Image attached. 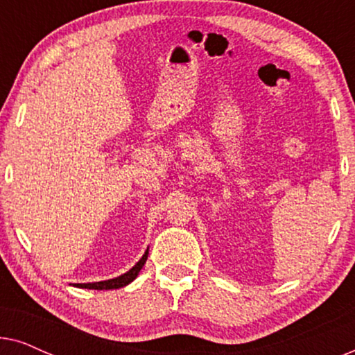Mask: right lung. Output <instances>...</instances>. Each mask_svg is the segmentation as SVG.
I'll return each instance as SVG.
<instances>
[{
    "mask_svg": "<svg viewBox=\"0 0 355 355\" xmlns=\"http://www.w3.org/2000/svg\"><path fill=\"white\" fill-rule=\"evenodd\" d=\"M147 257H148V250L145 252L142 259H140L137 263H135L132 268H130L128 273L118 276V278L114 279H108V281H100V283H85V284H80L77 283L74 286L77 288H82V289H119V288H124V286H128L129 283H132V281L137 278L139 271L142 270V266L145 265V261H147Z\"/></svg>",
    "mask_w": 355,
    "mask_h": 355,
    "instance_id": "obj_1",
    "label": "right lung"
}]
</instances>
